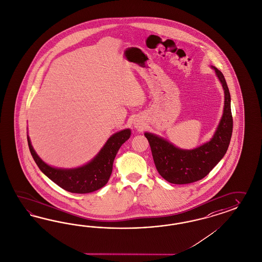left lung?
I'll list each match as a JSON object with an SVG mask.
<instances>
[{
	"mask_svg": "<svg viewBox=\"0 0 262 262\" xmlns=\"http://www.w3.org/2000/svg\"><path fill=\"white\" fill-rule=\"evenodd\" d=\"M212 68L222 83L225 104L222 118L210 141L193 150H183L158 135L145 133L157 170L169 183L186 184L204 179L223 159L229 148L233 127L230 91L222 72L216 67Z\"/></svg>",
	"mask_w": 262,
	"mask_h": 262,
	"instance_id": "8db88e82",
	"label": "left lung"
}]
</instances>
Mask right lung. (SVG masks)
Segmentation results:
<instances>
[{"instance_id":"1","label":"right lung","mask_w":262,"mask_h":262,"mask_svg":"<svg viewBox=\"0 0 262 262\" xmlns=\"http://www.w3.org/2000/svg\"><path fill=\"white\" fill-rule=\"evenodd\" d=\"M129 136V128L111 135L94 159L88 164L74 169H61L48 165L33 150L29 135L28 144L35 163L51 181L63 188L64 190L85 194L102 188L108 182L116 154Z\"/></svg>"}]
</instances>
